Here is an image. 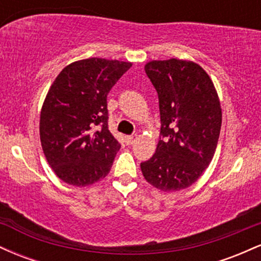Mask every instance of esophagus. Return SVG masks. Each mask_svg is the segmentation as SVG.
<instances>
[{"instance_id": "34e87169", "label": "esophagus", "mask_w": 261, "mask_h": 261, "mask_svg": "<svg viewBox=\"0 0 261 261\" xmlns=\"http://www.w3.org/2000/svg\"><path fill=\"white\" fill-rule=\"evenodd\" d=\"M137 141V135H133V136H127L126 137V143L127 145H134L135 142Z\"/></svg>"}]
</instances>
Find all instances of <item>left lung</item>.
<instances>
[{"label": "left lung", "mask_w": 261, "mask_h": 261, "mask_svg": "<svg viewBox=\"0 0 261 261\" xmlns=\"http://www.w3.org/2000/svg\"><path fill=\"white\" fill-rule=\"evenodd\" d=\"M145 71L160 99L161 135L153 157L141 163L145 179L158 190L193 185L216 151L222 109L207 72L189 60H152Z\"/></svg>", "instance_id": "left-lung-1"}]
</instances>
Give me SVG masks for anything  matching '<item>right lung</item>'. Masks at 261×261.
<instances>
[{"label": "right lung", "mask_w": 261, "mask_h": 261, "mask_svg": "<svg viewBox=\"0 0 261 261\" xmlns=\"http://www.w3.org/2000/svg\"><path fill=\"white\" fill-rule=\"evenodd\" d=\"M131 66L119 60H79L50 86L39 133L47 163L62 181L82 188L109 173L120 145L108 130L107 95Z\"/></svg>", "instance_id": "right-lung-1"}]
</instances>
